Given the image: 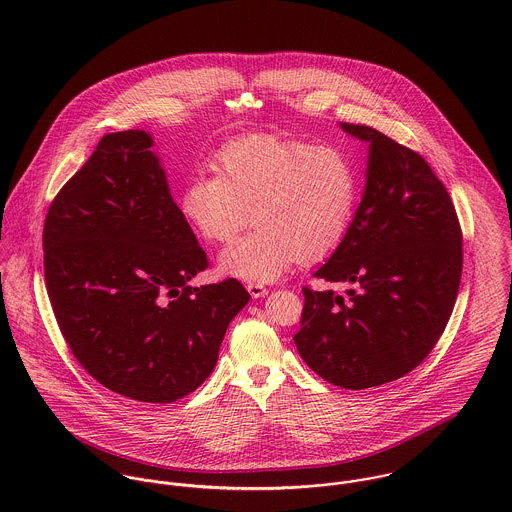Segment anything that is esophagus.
<instances>
[{"label": "esophagus", "instance_id": "obj_1", "mask_svg": "<svg viewBox=\"0 0 512 512\" xmlns=\"http://www.w3.org/2000/svg\"><path fill=\"white\" fill-rule=\"evenodd\" d=\"M246 290L248 293L254 297V299H258V297H264L268 290H266V286H262V284H256V282H250L248 286H246Z\"/></svg>", "mask_w": 512, "mask_h": 512}]
</instances>
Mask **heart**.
I'll use <instances>...</instances> for the list:
<instances>
[{"label":"heart","mask_w":512,"mask_h":512,"mask_svg":"<svg viewBox=\"0 0 512 512\" xmlns=\"http://www.w3.org/2000/svg\"><path fill=\"white\" fill-rule=\"evenodd\" d=\"M219 175H195L179 195L183 219L207 242H228L250 219L254 230L230 244L220 272L274 282L297 260L331 256L349 236L359 207V173L339 147L276 136H246L220 149Z\"/></svg>","instance_id":"heart-1"}]
</instances>
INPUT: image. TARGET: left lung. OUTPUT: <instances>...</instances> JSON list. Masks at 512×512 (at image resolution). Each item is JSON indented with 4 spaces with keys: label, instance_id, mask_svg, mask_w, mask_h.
I'll return each instance as SVG.
<instances>
[{
    "label": "left lung",
    "instance_id": "1",
    "mask_svg": "<svg viewBox=\"0 0 512 512\" xmlns=\"http://www.w3.org/2000/svg\"><path fill=\"white\" fill-rule=\"evenodd\" d=\"M368 144L363 201L345 242L313 274L345 295L303 288L299 357L327 382H392L436 347L453 311L463 236L443 183L422 155L370 126L341 124Z\"/></svg>",
    "mask_w": 512,
    "mask_h": 512
}]
</instances>
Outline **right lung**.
<instances>
[{"instance_id": "1", "label": "right lung", "mask_w": 512, "mask_h": 512, "mask_svg": "<svg viewBox=\"0 0 512 512\" xmlns=\"http://www.w3.org/2000/svg\"><path fill=\"white\" fill-rule=\"evenodd\" d=\"M153 138L104 136L49 207L45 284L76 361L126 398L169 404L213 372L228 323L250 293L209 266L175 205Z\"/></svg>"}]
</instances>
